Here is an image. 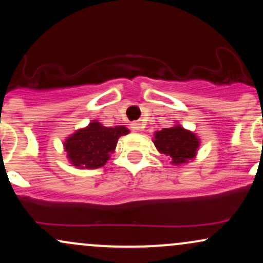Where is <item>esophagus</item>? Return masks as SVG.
<instances>
[{"label":"esophagus","mask_w":263,"mask_h":263,"mask_svg":"<svg viewBox=\"0 0 263 263\" xmlns=\"http://www.w3.org/2000/svg\"><path fill=\"white\" fill-rule=\"evenodd\" d=\"M141 126H142V123L140 121H135L131 123V127H132V129H135V131H138V129L141 128Z\"/></svg>","instance_id":"34e87169"}]
</instances>
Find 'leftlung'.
I'll return each instance as SVG.
<instances>
[{"label":"left lung","mask_w":263,"mask_h":263,"mask_svg":"<svg viewBox=\"0 0 263 263\" xmlns=\"http://www.w3.org/2000/svg\"><path fill=\"white\" fill-rule=\"evenodd\" d=\"M156 148L171 159L174 165H180L194 159L200 141L195 134L176 125L171 128L157 131L153 140Z\"/></svg>","instance_id":"left-lung-1"}]
</instances>
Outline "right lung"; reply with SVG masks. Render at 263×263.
Instances as JSON below:
<instances>
[{
    "instance_id": "1",
    "label": "right lung",
    "mask_w": 263,
    "mask_h": 263,
    "mask_svg": "<svg viewBox=\"0 0 263 263\" xmlns=\"http://www.w3.org/2000/svg\"><path fill=\"white\" fill-rule=\"evenodd\" d=\"M125 126L105 127L92 121L85 128H80L69 136L64 142V149L69 162L78 168L95 170L110 159L119 138L128 134Z\"/></svg>"
}]
</instances>
